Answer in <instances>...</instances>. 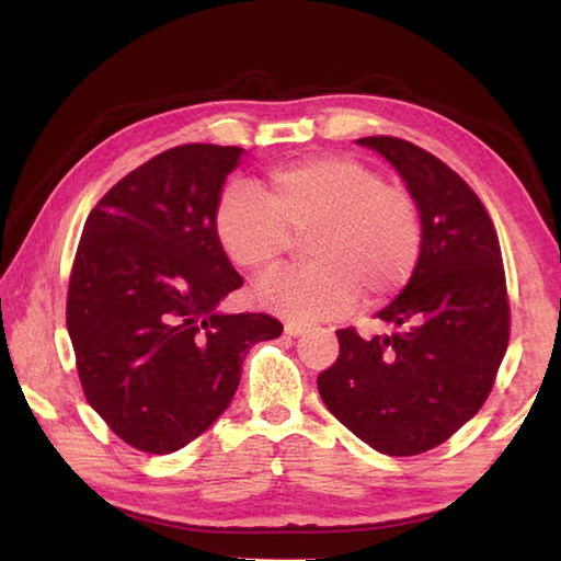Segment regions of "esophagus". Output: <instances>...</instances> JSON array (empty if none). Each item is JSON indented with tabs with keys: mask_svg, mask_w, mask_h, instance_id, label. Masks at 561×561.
Here are the masks:
<instances>
[{
	"mask_svg": "<svg viewBox=\"0 0 561 561\" xmlns=\"http://www.w3.org/2000/svg\"><path fill=\"white\" fill-rule=\"evenodd\" d=\"M306 330H308V325L306 323H296V320H289V323L284 325V332H287L289 337H299V335H304Z\"/></svg>",
	"mask_w": 561,
	"mask_h": 561,
	"instance_id": "obj_1",
	"label": "esophagus"
}]
</instances>
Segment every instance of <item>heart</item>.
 Wrapping results in <instances>:
<instances>
[{"instance_id": "obj_1", "label": "heart", "mask_w": 561, "mask_h": 561, "mask_svg": "<svg viewBox=\"0 0 561 561\" xmlns=\"http://www.w3.org/2000/svg\"><path fill=\"white\" fill-rule=\"evenodd\" d=\"M214 229L236 267H272L308 231L304 267L257 282L255 301L272 313L313 320L347 311L364 294L383 299L404 287L422 253V217L404 187L386 185L371 165L318 157L270 171L257 187L224 190Z\"/></svg>"}]
</instances>
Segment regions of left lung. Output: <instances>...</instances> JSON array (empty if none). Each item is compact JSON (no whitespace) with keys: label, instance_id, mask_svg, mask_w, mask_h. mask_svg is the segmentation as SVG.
Listing matches in <instances>:
<instances>
[{"label":"left lung","instance_id":"8db88e82","mask_svg":"<svg viewBox=\"0 0 561 561\" xmlns=\"http://www.w3.org/2000/svg\"><path fill=\"white\" fill-rule=\"evenodd\" d=\"M408 185L422 253L376 318L390 335L337 330L340 356L318 376L325 408L386 456L444 444L480 412L508 347L502 248L480 197L444 161L398 137H364Z\"/></svg>","mask_w":561,"mask_h":561}]
</instances>
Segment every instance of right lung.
I'll list each match as a JSON object with an SVG mask.
<instances>
[{"label":"right lung","instance_id":"add662e5","mask_svg":"<svg viewBox=\"0 0 561 561\" xmlns=\"http://www.w3.org/2000/svg\"><path fill=\"white\" fill-rule=\"evenodd\" d=\"M241 147L183 145L127 173L91 209L67 294V330L89 404L137 450L165 456L217 422L265 313H221L243 287L214 229Z\"/></svg>","mask_w":561,"mask_h":561}]
</instances>
